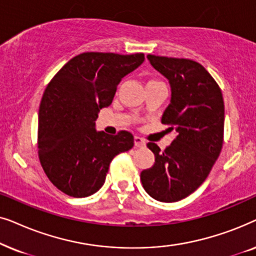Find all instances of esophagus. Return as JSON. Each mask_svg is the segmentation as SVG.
<instances>
[{
	"instance_id": "1",
	"label": "esophagus",
	"mask_w": 256,
	"mask_h": 256,
	"mask_svg": "<svg viewBox=\"0 0 256 256\" xmlns=\"http://www.w3.org/2000/svg\"><path fill=\"white\" fill-rule=\"evenodd\" d=\"M134 144L136 148H143V146H146V141L142 138H140V136H135Z\"/></svg>"
}]
</instances>
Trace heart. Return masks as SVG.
<instances>
[{
	"label": "heart",
	"instance_id": "heart-1",
	"mask_svg": "<svg viewBox=\"0 0 256 256\" xmlns=\"http://www.w3.org/2000/svg\"><path fill=\"white\" fill-rule=\"evenodd\" d=\"M155 82V80H150V82Z\"/></svg>",
	"mask_w": 256,
	"mask_h": 256
}]
</instances>
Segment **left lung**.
Wrapping results in <instances>:
<instances>
[{"label": "left lung", "instance_id": "obj_1", "mask_svg": "<svg viewBox=\"0 0 256 256\" xmlns=\"http://www.w3.org/2000/svg\"><path fill=\"white\" fill-rule=\"evenodd\" d=\"M169 80L171 99L162 115L176 138L164 152L149 142L155 163L141 172L143 188L163 202L180 200L208 178L222 148L225 108L222 90L202 65L191 59L146 56Z\"/></svg>", "mask_w": 256, "mask_h": 256}]
</instances>
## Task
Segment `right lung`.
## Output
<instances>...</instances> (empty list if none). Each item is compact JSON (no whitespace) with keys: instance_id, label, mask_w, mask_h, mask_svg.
Returning <instances> with one entry per match:
<instances>
[{"instance_id":"right-lung-1","label":"right lung","mask_w":256,"mask_h":256,"mask_svg":"<svg viewBox=\"0 0 256 256\" xmlns=\"http://www.w3.org/2000/svg\"><path fill=\"white\" fill-rule=\"evenodd\" d=\"M143 62V54L85 52L66 62L48 85L38 113V156L62 192L74 198L96 194L112 160L132 148L130 132H96V120L112 104L122 78Z\"/></svg>"}]
</instances>
